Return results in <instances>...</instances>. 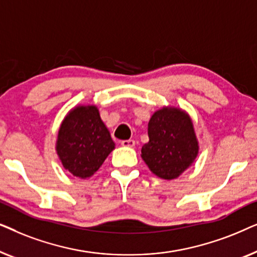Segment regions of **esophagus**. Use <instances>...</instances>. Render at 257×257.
<instances>
[{"label": "esophagus", "mask_w": 257, "mask_h": 257, "mask_svg": "<svg viewBox=\"0 0 257 257\" xmlns=\"http://www.w3.org/2000/svg\"><path fill=\"white\" fill-rule=\"evenodd\" d=\"M120 144H121V146H124V147H133L136 145V142L132 139H128V140H122Z\"/></svg>", "instance_id": "obj_1"}]
</instances>
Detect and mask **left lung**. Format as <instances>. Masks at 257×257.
<instances>
[{"instance_id":"1","label":"left lung","mask_w":257,"mask_h":257,"mask_svg":"<svg viewBox=\"0 0 257 257\" xmlns=\"http://www.w3.org/2000/svg\"><path fill=\"white\" fill-rule=\"evenodd\" d=\"M149 143L142 158L153 174L173 180L194 163L199 142L189 115L178 107H163L149 121Z\"/></svg>"}]
</instances>
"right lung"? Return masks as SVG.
I'll return each instance as SVG.
<instances>
[{
	"instance_id": "add662e5",
	"label": "right lung",
	"mask_w": 257,
	"mask_h": 257,
	"mask_svg": "<svg viewBox=\"0 0 257 257\" xmlns=\"http://www.w3.org/2000/svg\"><path fill=\"white\" fill-rule=\"evenodd\" d=\"M113 150V140L94 105L76 106L62 121L56 151L73 177H92Z\"/></svg>"
}]
</instances>
